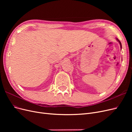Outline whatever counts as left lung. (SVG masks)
<instances>
[{
  "label": "left lung",
  "instance_id": "left-lung-1",
  "mask_svg": "<svg viewBox=\"0 0 132 132\" xmlns=\"http://www.w3.org/2000/svg\"><path fill=\"white\" fill-rule=\"evenodd\" d=\"M116 39L117 40V41L119 43V44H120V46H121V48H122V45H121V42L119 41V40H118V38H116Z\"/></svg>",
  "mask_w": 132,
  "mask_h": 132
}]
</instances>
